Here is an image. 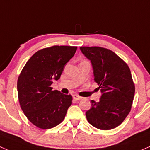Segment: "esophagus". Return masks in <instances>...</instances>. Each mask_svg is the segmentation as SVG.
<instances>
[{"mask_svg":"<svg viewBox=\"0 0 150 150\" xmlns=\"http://www.w3.org/2000/svg\"><path fill=\"white\" fill-rule=\"evenodd\" d=\"M73 98H74V100H81V97H80V96H79V95H74L73 96Z\"/></svg>","mask_w":150,"mask_h":150,"instance_id":"1","label":"esophagus"}]
</instances>
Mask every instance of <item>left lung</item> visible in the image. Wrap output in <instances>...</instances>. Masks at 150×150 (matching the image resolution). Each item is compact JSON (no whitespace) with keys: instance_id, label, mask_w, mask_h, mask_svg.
I'll return each mask as SVG.
<instances>
[{"instance_id":"8db88e82","label":"left lung","mask_w":150,"mask_h":150,"mask_svg":"<svg viewBox=\"0 0 150 150\" xmlns=\"http://www.w3.org/2000/svg\"><path fill=\"white\" fill-rule=\"evenodd\" d=\"M91 61L95 82L102 96L99 102L92 100L86 112L88 122L100 130H110L119 126L132 109L135 86L129 66L109 49L80 47Z\"/></svg>"}]
</instances>
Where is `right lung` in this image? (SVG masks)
Listing matches in <instances>:
<instances>
[{"label": "right lung", "instance_id": "add662e5", "mask_svg": "<svg viewBox=\"0 0 150 150\" xmlns=\"http://www.w3.org/2000/svg\"><path fill=\"white\" fill-rule=\"evenodd\" d=\"M76 46L54 45L35 52L18 76V98L24 115L41 129L58 126L72 104V96L52 90L54 79L61 77L66 63L74 55Z\"/></svg>", "mask_w": 150, "mask_h": 150}]
</instances>
